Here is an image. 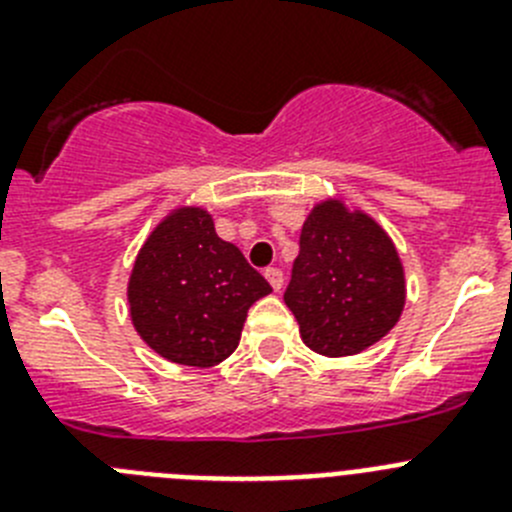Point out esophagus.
I'll list each match as a JSON object with an SVG mask.
<instances>
[{
  "mask_svg": "<svg viewBox=\"0 0 512 512\" xmlns=\"http://www.w3.org/2000/svg\"><path fill=\"white\" fill-rule=\"evenodd\" d=\"M264 277L269 279V284L274 287V292H279V289L284 287V274H282V269H277V266H269V269L264 271Z\"/></svg>",
  "mask_w": 512,
  "mask_h": 512,
  "instance_id": "1",
  "label": "esophagus"
}]
</instances>
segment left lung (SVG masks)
Masks as SVG:
<instances>
[{
    "instance_id": "8db88e82",
    "label": "left lung",
    "mask_w": 512,
    "mask_h": 512,
    "mask_svg": "<svg viewBox=\"0 0 512 512\" xmlns=\"http://www.w3.org/2000/svg\"><path fill=\"white\" fill-rule=\"evenodd\" d=\"M284 302L315 354L354 356L382 341L405 307V269L382 225L343 200L318 202L300 233Z\"/></svg>"
}]
</instances>
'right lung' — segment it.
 Returning <instances> with one entry per match:
<instances>
[{"instance_id": "right-lung-1", "label": "right lung", "mask_w": 512, "mask_h": 512, "mask_svg": "<svg viewBox=\"0 0 512 512\" xmlns=\"http://www.w3.org/2000/svg\"><path fill=\"white\" fill-rule=\"evenodd\" d=\"M271 292L202 207H176L151 230L128 279L133 328L182 366L220 364L238 348L248 307Z\"/></svg>"}]
</instances>
